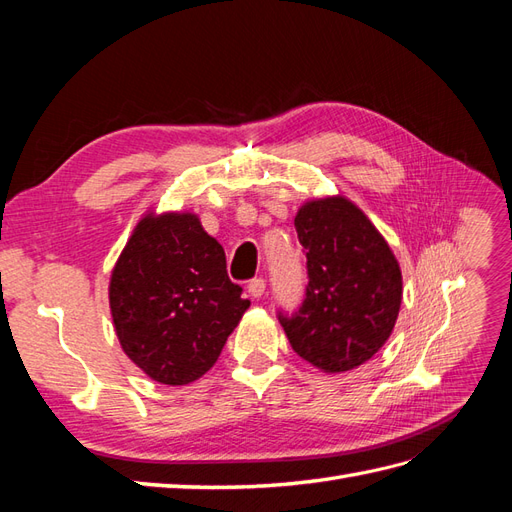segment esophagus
<instances>
[{
    "mask_svg": "<svg viewBox=\"0 0 512 512\" xmlns=\"http://www.w3.org/2000/svg\"><path fill=\"white\" fill-rule=\"evenodd\" d=\"M265 288H267V284L262 277H254V280H250V284H247V292H250L254 299L262 297V294H265Z\"/></svg>",
    "mask_w": 512,
    "mask_h": 512,
    "instance_id": "1",
    "label": "esophagus"
}]
</instances>
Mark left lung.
I'll return each mask as SVG.
<instances>
[{
  "mask_svg": "<svg viewBox=\"0 0 512 512\" xmlns=\"http://www.w3.org/2000/svg\"><path fill=\"white\" fill-rule=\"evenodd\" d=\"M307 286L292 314L277 309L292 350L318 369L348 371L389 339L401 305V271L380 232L350 200L307 203L294 218Z\"/></svg>",
  "mask_w": 512,
  "mask_h": 512,
  "instance_id": "left-lung-1",
  "label": "left lung"
}]
</instances>
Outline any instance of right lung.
I'll return each mask as SVG.
<instances>
[{"label":"right lung","instance_id":"1","mask_svg":"<svg viewBox=\"0 0 512 512\" xmlns=\"http://www.w3.org/2000/svg\"><path fill=\"white\" fill-rule=\"evenodd\" d=\"M230 282L222 245L192 213L147 215L117 260L111 312L123 352L149 378L179 386L218 361L250 301Z\"/></svg>","mask_w":512,"mask_h":512}]
</instances>
